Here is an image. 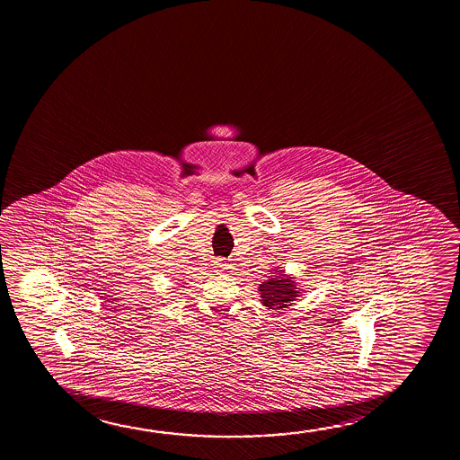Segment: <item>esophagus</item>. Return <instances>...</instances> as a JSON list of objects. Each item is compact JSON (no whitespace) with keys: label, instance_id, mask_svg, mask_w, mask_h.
<instances>
[{"label":"esophagus","instance_id":"obj_1","mask_svg":"<svg viewBox=\"0 0 460 460\" xmlns=\"http://www.w3.org/2000/svg\"><path fill=\"white\" fill-rule=\"evenodd\" d=\"M214 265L220 271L227 270V269H229V265L226 264V261H225V259H217Z\"/></svg>","mask_w":460,"mask_h":460}]
</instances>
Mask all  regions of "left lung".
I'll list each match as a JSON object with an SVG mask.
<instances>
[{
  "instance_id": "8db88e82",
  "label": "left lung",
  "mask_w": 460,
  "mask_h": 460,
  "mask_svg": "<svg viewBox=\"0 0 460 460\" xmlns=\"http://www.w3.org/2000/svg\"><path fill=\"white\" fill-rule=\"evenodd\" d=\"M275 271H278L277 277L270 278L259 286V296L262 298L261 302L267 309L288 308L296 302V296H300V290L296 288L294 278L288 277L279 269Z\"/></svg>"
}]
</instances>
